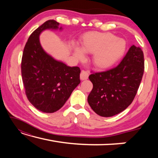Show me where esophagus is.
Wrapping results in <instances>:
<instances>
[{"mask_svg": "<svg viewBox=\"0 0 158 158\" xmlns=\"http://www.w3.org/2000/svg\"><path fill=\"white\" fill-rule=\"evenodd\" d=\"M89 73L88 71L82 70L81 72V74H80V79L81 80H86L89 78Z\"/></svg>", "mask_w": 158, "mask_h": 158, "instance_id": "34e87169", "label": "esophagus"}]
</instances>
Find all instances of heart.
<instances>
[{
	"label": "heart",
	"mask_w": 158,
	"mask_h": 158,
	"mask_svg": "<svg viewBox=\"0 0 158 158\" xmlns=\"http://www.w3.org/2000/svg\"><path fill=\"white\" fill-rule=\"evenodd\" d=\"M70 48L77 60L84 59L85 53H93V65L98 69H105L113 66L123 56L126 43L110 33L89 32L82 35L81 47L71 42Z\"/></svg>",
	"instance_id": "b5f03b06"
}]
</instances>
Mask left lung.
<instances>
[{
  "label": "left lung",
  "mask_w": 158,
  "mask_h": 158,
  "mask_svg": "<svg viewBox=\"0 0 158 158\" xmlns=\"http://www.w3.org/2000/svg\"><path fill=\"white\" fill-rule=\"evenodd\" d=\"M143 71V51L132 45L116 68L89 76L93 85L88 96L90 107L102 117H111L124 111L137 94Z\"/></svg>",
  "instance_id": "left-lung-1"
}]
</instances>
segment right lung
Segmentation results:
<instances>
[{
    "instance_id": "1",
    "label": "right lung",
    "mask_w": 158,
    "mask_h": 158,
    "mask_svg": "<svg viewBox=\"0 0 158 158\" xmlns=\"http://www.w3.org/2000/svg\"><path fill=\"white\" fill-rule=\"evenodd\" d=\"M60 23L48 20L28 40L21 60V76L28 100L44 113H53L65 105L80 84L79 67L55 59L42 48L40 35L46 30L62 31Z\"/></svg>"
}]
</instances>
